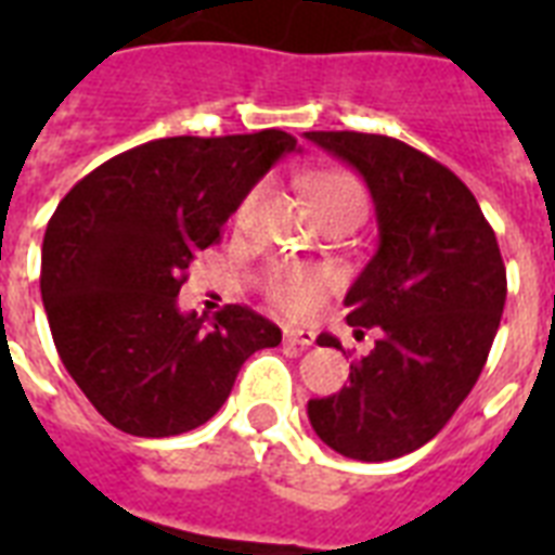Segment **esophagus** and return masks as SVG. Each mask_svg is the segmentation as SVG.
I'll use <instances>...</instances> for the list:
<instances>
[{
  "label": "esophagus",
  "mask_w": 555,
  "mask_h": 555,
  "mask_svg": "<svg viewBox=\"0 0 555 555\" xmlns=\"http://www.w3.org/2000/svg\"><path fill=\"white\" fill-rule=\"evenodd\" d=\"M285 343H287V346H299V348L313 346V331L285 328Z\"/></svg>",
  "instance_id": "1"
}]
</instances>
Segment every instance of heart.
I'll list each match as a JSON object with an SVG mask.
<instances>
[{"label": "heart", "mask_w": 555, "mask_h": 555, "mask_svg": "<svg viewBox=\"0 0 555 555\" xmlns=\"http://www.w3.org/2000/svg\"><path fill=\"white\" fill-rule=\"evenodd\" d=\"M308 192H311L313 207L322 216L337 212V209H365L363 186L357 184L354 176L331 169V172H320L308 181ZM259 198V190L250 192L238 207V221H247L253 212V204ZM331 291V273L320 268H305V264H273L264 276V294L279 311H285L287 317H311L322 305L325 294Z\"/></svg>", "instance_id": "b5f03b06"}]
</instances>
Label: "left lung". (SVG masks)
<instances>
[{"label":"left lung","instance_id":"1","mask_svg":"<svg viewBox=\"0 0 555 555\" xmlns=\"http://www.w3.org/2000/svg\"><path fill=\"white\" fill-rule=\"evenodd\" d=\"M363 176L379 244L346 294L374 351L348 386L308 400L322 443L354 461H391L429 443L473 391L499 331L507 270L478 201L429 155L386 134L305 132ZM320 346H339L320 334Z\"/></svg>","mask_w":555,"mask_h":555}]
</instances>
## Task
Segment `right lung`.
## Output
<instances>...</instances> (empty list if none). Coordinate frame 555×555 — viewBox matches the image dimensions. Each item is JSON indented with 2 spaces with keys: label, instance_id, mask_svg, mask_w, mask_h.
<instances>
[{
  "label": "right lung",
  "instance_id": "add662e5",
  "mask_svg": "<svg viewBox=\"0 0 555 555\" xmlns=\"http://www.w3.org/2000/svg\"><path fill=\"white\" fill-rule=\"evenodd\" d=\"M296 138L279 129L160 138L115 155L60 201L39 291L56 354L115 429L169 438L224 405L242 363L282 343L244 305L212 320L178 308L195 253Z\"/></svg>",
  "mask_w": 555,
  "mask_h": 555
}]
</instances>
